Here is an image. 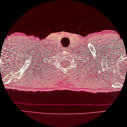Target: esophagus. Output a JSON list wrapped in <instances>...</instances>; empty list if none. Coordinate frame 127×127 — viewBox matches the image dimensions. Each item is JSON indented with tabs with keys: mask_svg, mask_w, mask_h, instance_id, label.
Returning a JSON list of instances; mask_svg holds the SVG:
<instances>
[{
	"mask_svg": "<svg viewBox=\"0 0 127 127\" xmlns=\"http://www.w3.org/2000/svg\"><path fill=\"white\" fill-rule=\"evenodd\" d=\"M64 50L65 51H68V48H66V47H65L64 48Z\"/></svg>",
	"mask_w": 127,
	"mask_h": 127,
	"instance_id": "obj_1",
	"label": "esophagus"
}]
</instances>
